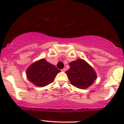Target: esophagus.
<instances>
[{
  "mask_svg": "<svg viewBox=\"0 0 124 124\" xmlns=\"http://www.w3.org/2000/svg\"><path fill=\"white\" fill-rule=\"evenodd\" d=\"M66 69H65V68H63V69H62V70H61V71H62V72H65V71H66Z\"/></svg>",
  "mask_w": 124,
  "mask_h": 124,
  "instance_id": "obj_1",
  "label": "esophagus"
}]
</instances>
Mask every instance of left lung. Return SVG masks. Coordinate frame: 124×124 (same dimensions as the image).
<instances>
[{"mask_svg":"<svg viewBox=\"0 0 124 124\" xmlns=\"http://www.w3.org/2000/svg\"><path fill=\"white\" fill-rule=\"evenodd\" d=\"M70 68L66 71L70 83L79 89H84L91 86L96 79L95 71L86 61L78 59L69 64Z\"/></svg>","mask_w":124,"mask_h":124,"instance_id":"1","label":"left lung"}]
</instances>
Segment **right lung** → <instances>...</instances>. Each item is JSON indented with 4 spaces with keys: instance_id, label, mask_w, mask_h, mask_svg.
Instances as JSON below:
<instances>
[{
    "instance_id": "add662e5",
    "label": "right lung",
    "mask_w": 124,
    "mask_h": 124,
    "mask_svg": "<svg viewBox=\"0 0 124 124\" xmlns=\"http://www.w3.org/2000/svg\"><path fill=\"white\" fill-rule=\"evenodd\" d=\"M61 71L54 65L42 59L31 65L27 70L28 80L39 87H44L54 82Z\"/></svg>"
}]
</instances>
